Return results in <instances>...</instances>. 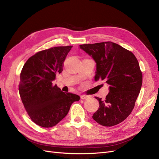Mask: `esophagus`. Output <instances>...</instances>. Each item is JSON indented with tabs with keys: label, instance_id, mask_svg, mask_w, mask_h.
<instances>
[{
	"label": "esophagus",
	"instance_id": "34e87169",
	"mask_svg": "<svg viewBox=\"0 0 159 159\" xmlns=\"http://www.w3.org/2000/svg\"><path fill=\"white\" fill-rule=\"evenodd\" d=\"M88 98H89L88 96L86 95H81V99H87Z\"/></svg>",
	"mask_w": 159,
	"mask_h": 159
}]
</instances>
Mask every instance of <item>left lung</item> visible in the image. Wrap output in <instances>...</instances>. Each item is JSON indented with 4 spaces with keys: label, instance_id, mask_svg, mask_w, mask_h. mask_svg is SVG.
I'll list each match as a JSON object with an SVG mask.
<instances>
[{
    "label": "left lung",
    "instance_id": "obj_1",
    "mask_svg": "<svg viewBox=\"0 0 159 159\" xmlns=\"http://www.w3.org/2000/svg\"><path fill=\"white\" fill-rule=\"evenodd\" d=\"M80 48L95 61V80L109 85L105 101L95 97L99 107L92 117L103 126L116 125L131 114L140 93L143 75L136 57L111 42L82 44Z\"/></svg>",
    "mask_w": 159,
    "mask_h": 159
}]
</instances>
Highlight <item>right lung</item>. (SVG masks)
<instances>
[{
	"instance_id": "add662e5",
	"label": "right lung",
	"mask_w": 159,
	"mask_h": 159,
	"mask_svg": "<svg viewBox=\"0 0 159 159\" xmlns=\"http://www.w3.org/2000/svg\"><path fill=\"white\" fill-rule=\"evenodd\" d=\"M72 47H54L38 52L22 68L19 93L32 121L40 127L55 126L66 116L71 104L80 99L53 85Z\"/></svg>"
}]
</instances>
